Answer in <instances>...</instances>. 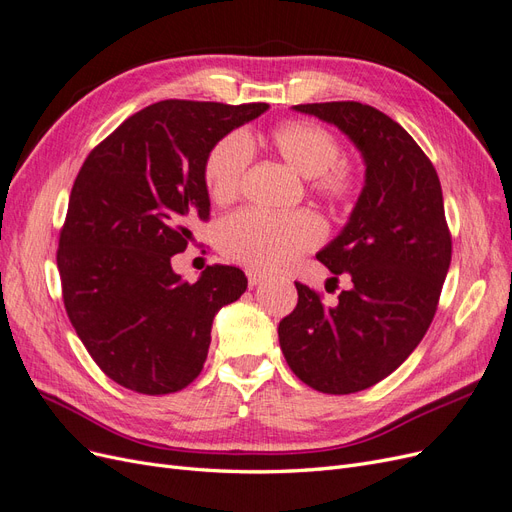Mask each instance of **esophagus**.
<instances>
[{
	"instance_id": "1",
	"label": "esophagus",
	"mask_w": 512,
	"mask_h": 512,
	"mask_svg": "<svg viewBox=\"0 0 512 512\" xmlns=\"http://www.w3.org/2000/svg\"><path fill=\"white\" fill-rule=\"evenodd\" d=\"M262 280H265V275H262L260 271L247 269V282H250V286H256V284H260Z\"/></svg>"
}]
</instances>
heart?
<instances>
[{
	"instance_id": "b5f03b06",
	"label": "heart",
	"mask_w": 512,
	"mask_h": 512,
	"mask_svg": "<svg viewBox=\"0 0 512 512\" xmlns=\"http://www.w3.org/2000/svg\"><path fill=\"white\" fill-rule=\"evenodd\" d=\"M269 145L294 173L312 179V188L331 203H346L359 190L354 168L339 160V143L331 130L314 121H284L269 132ZM252 149L239 132L213 145L205 162V183L215 203H230L241 192ZM322 224L312 213L271 215L235 213L222 224L220 243L230 260L275 271L297 260L322 241Z\"/></svg>"
}]
</instances>
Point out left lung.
<instances>
[{
    "instance_id": "obj_1",
    "label": "left lung",
    "mask_w": 512,
    "mask_h": 512,
    "mask_svg": "<svg viewBox=\"0 0 512 512\" xmlns=\"http://www.w3.org/2000/svg\"><path fill=\"white\" fill-rule=\"evenodd\" d=\"M292 108L344 132L365 164L346 226L316 254L331 273H348L352 286L324 305L294 282L299 303L277 329L294 376L348 395L393 374L421 344L451 265V232L436 168L397 121L361 102Z\"/></svg>"
}]
</instances>
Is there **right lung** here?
Wrapping results in <instances>:
<instances>
[{
    "label": "right lung",
    "mask_w": 512,
    "mask_h": 512,
    "mask_svg": "<svg viewBox=\"0 0 512 512\" xmlns=\"http://www.w3.org/2000/svg\"><path fill=\"white\" fill-rule=\"evenodd\" d=\"M269 104L162 100L138 111L89 153L72 185L57 269L76 335L104 374L143 395L175 393L205 365L215 314L247 277L213 265L194 284L173 256L211 203L213 145Z\"/></svg>",
    "instance_id": "add662e5"
}]
</instances>
